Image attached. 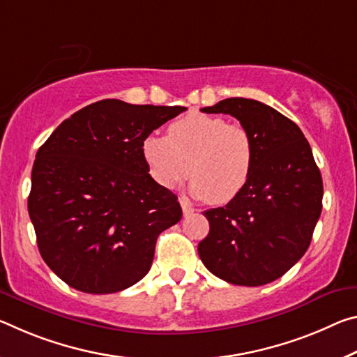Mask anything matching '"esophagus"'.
I'll return each mask as SVG.
<instances>
[{
  "label": "esophagus",
  "instance_id": "1",
  "mask_svg": "<svg viewBox=\"0 0 357 357\" xmlns=\"http://www.w3.org/2000/svg\"><path fill=\"white\" fill-rule=\"evenodd\" d=\"M179 203H181V208H183L184 216H189V214H192V213L195 211V208L190 205L189 200L185 199V197H181V199H179Z\"/></svg>",
  "mask_w": 357,
  "mask_h": 357
}]
</instances>
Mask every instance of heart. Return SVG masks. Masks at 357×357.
<instances>
[{
  "instance_id": "heart-1",
  "label": "heart",
  "mask_w": 357,
  "mask_h": 357,
  "mask_svg": "<svg viewBox=\"0 0 357 357\" xmlns=\"http://www.w3.org/2000/svg\"><path fill=\"white\" fill-rule=\"evenodd\" d=\"M141 155L160 188L174 189L190 174V194L213 205L238 197L254 168L250 132L203 112L174 121L168 137L148 135L141 143Z\"/></svg>"
}]
</instances>
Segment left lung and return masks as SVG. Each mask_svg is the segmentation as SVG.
<instances>
[{"instance_id": "8db88e82", "label": "left lung", "mask_w": 357, "mask_h": 357, "mask_svg": "<svg viewBox=\"0 0 357 357\" xmlns=\"http://www.w3.org/2000/svg\"><path fill=\"white\" fill-rule=\"evenodd\" d=\"M202 111L238 119L252 138L254 168L238 197L203 213L209 234L199 256L231 284H267L308 250L322 209L319 168L297 123L268 105L225 98Z\"/></svg>"}]
</instances>
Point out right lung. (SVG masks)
Segmentation results:
<instances>
[{"label": "right lung", "mask_w": 357, "mask_h": 357, "mask_svg": "<svg viewBox=\"0 0 357 357\" xmlns=\"http://www.w3.org/2000/svg\"><path fill=\"white\" fill-rule=\"evenodd\" d=\"M183 111L101 100L61 122L38 149L28 214L44 262L68 286L111 294L148 275L157 236L183 209L151 178L141 143Z\"/></svg>", "instance_id": "right-lung-1"}]
</instances>
